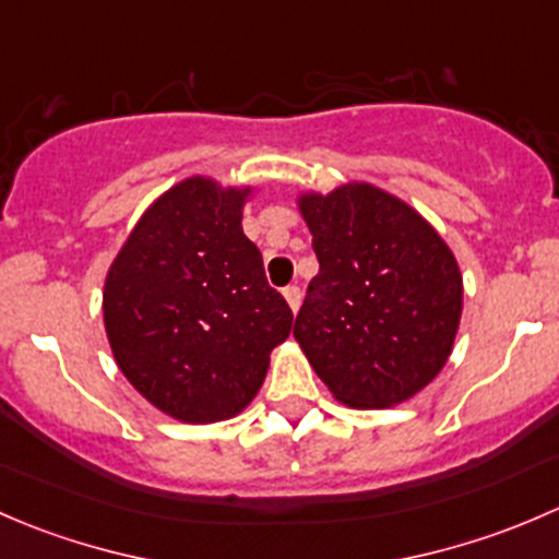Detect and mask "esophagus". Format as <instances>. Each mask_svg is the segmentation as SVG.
<instances>
[{"instance_id": "1", "label": "esophagus", "mask_w": 559, "mask_h": 559, "mask_svg": "<svg viewBox=\"0 0 559 559\" xmlns=\"http://www.w3.org/2000/svg\"><path fill=\"white\" fill-rule=\"evenodd\" d=\"M284 300L289 302L292 313L300 311V306H302V295H300V289H297V286H286V289H284Z\"/></svg>"}]
</instances>
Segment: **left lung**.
Segmentation results:
<instances>
[{
  "label": "left lung",
  "instance_id": "8db88e82",
  "mask_svg": "<svg viewBox=\"0 0 559 559\" xmlns=\"http://www.w3.org/2000/svg\"><path fill=\"white\" fill-rule=\"evenodd\" d=\"M319 275L295 321L332 397L392 408L430 384L452 357L462 316L454 251L416 207L368 180L300 191Z\"/></svg>",
  "mask_w": 559,
  "mask_h": 559
}]
</instances>
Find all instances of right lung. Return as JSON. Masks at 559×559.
I'll return each instance as SVG.
<instances>
[{"mask_svg":"<svg viewBox=\"0 0 559 559\" xmlns=\"http://www.w3.org/2000/svg\"><path fill=\"white\" fill-rule=\"evenodd\" d=\"M253 194V186L189 175L145 207L107 267L112 359L154 408L183 425L243 414L270 352L289 337L295 316L243 235Z\"/></svg>","mask_w":559,"mask_h":559,"instance_id":"add662e5","label":"right lung"}]
</instances>
